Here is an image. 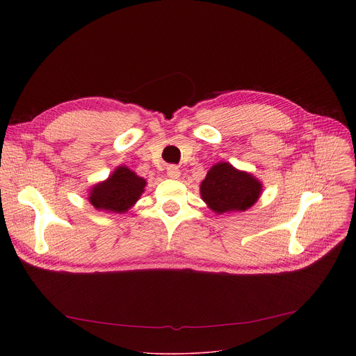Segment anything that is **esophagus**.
<instances>
[{"label":"esophagus","instance_id":"34e87169","mask_svg":"<svg viewBox=\"0 0 356 356\" xmlns=\"http://www.w3.org/2000/svg\"><path fill=\"white\" fill-rule=\"evenodd\" d=\"M165 172H167V176L170 179H179L180 177V170H179L177 165H168L165 168Z\"/></svg>","mask_w":356,"mask_h":356}]
</instances>
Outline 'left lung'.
<instances>
[{"label":"left lung","instance_id":"1","mask_svg":"<svg viewBox=\"0 0 356 356\" xmlns=\"http://www.w3.org/2000/svg\"><path fill=\"white\" fill-rule=\"evenodd\" d=\"M261 193L263 183L228 161L213 164L200 183V197L216 215L245 212L254 207Z\"/></svg>","mask_w":356,"mask_h":356}]
</instances>
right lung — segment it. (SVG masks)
<instances>
[{
	"instance_id": "add662e5",
	"label": "right lung",
	"mask_w": 356,
	"mask_h": 356,
	"mask_svg": "<svg viewBox=\"0 0 356 356\" xmlns=\"http://www.w3.org/2000/svg\"><path fill=\"white\" fill-rule=\"evenodd\" d=\"M147 180L127 165H118L108 179L92 186L88 200L98 211L125 213L144 193Z\"/></svg>"
}]
</instances>
